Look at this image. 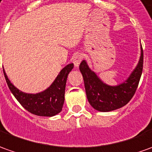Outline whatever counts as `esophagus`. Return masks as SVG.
I'll return each instance as SVG.
<instances>
[{
  "instance_id": "obj_1",
  "label": "esophagus",
  "mask_w": 152,
  "mask_h": 152,
  "mask_svg": "<svg viewBox=\"0 0 152 152\" xmlns=\"http://www.w3.org/2000/svg\"><path fill=\"white\" fill-rule=\"evenodd\" d=\"M83 58V55L82 54H80V53H77V54H74V57H73V61H74L75 67L78 68V66H79V64L82 61Z\"/></svg>"
}]
</instances>
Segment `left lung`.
Masks as SVG:
<instances>
[{"instance_id":"left-lung-1","label":"left lung","mask_w":152,"mask_h":152,"mask_svg":"<svg viewBox=\"0 0 152 152\" xmlns=\"http://www.w3.org/2000/svg\"><path fill=\"white\" fill-rule=\"evenodd\" d=\"M137 68L125 82L118 86H109L102 83L88 68L85 60L79 65L83 78L86 95L90 105L100 112H110L125 106L137 91L143 69V50Z\"/></svg>"}]
</instances>
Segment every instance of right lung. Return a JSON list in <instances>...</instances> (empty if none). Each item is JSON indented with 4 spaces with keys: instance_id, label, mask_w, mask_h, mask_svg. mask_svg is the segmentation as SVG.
Segmentation results:
<instances>
[{
    "instance_id": "right-lung-1",
    "label": "right lung",
    "mask_w": 152,
    "mask_h": 152,
    "mask_svg": "<svg viewBox=\"0 0 152 152\" xmlns=\"http://www.w3.org/2000/svg\"><path fill=\"white\" fill-rule=\"evenodd\" d=\"M73 68L74 64L65 66L49 88L36 94H25L20 91L10 83L5 71L4 75L10 92L25 109L37 116L52 117L59 113L62 110L67 77Z\"/></svg>"
}]
</instances>
